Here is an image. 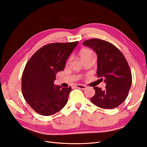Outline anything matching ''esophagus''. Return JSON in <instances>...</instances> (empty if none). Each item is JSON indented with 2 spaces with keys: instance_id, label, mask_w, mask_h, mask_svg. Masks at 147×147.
<instances>
[{
  "instance_id": "esophagus-1",
  "label": "esophagus",
  "mask_w": 147,
  "mask_h": 147,
  "mask_svg": "<svg viewBox=\"0 0 147 147\" xmlns=\"http://www.w3.org/2000/svg\"><path fill=\"white\" fill-rule=\"evenodd\" d=\"M76 87L77 88H79V89H81V90H85V89L86 88V86H84V85H82V84H78L76 85Z\"/></svg>"
}]
</instances>
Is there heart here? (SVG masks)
<instances>
[{"label": "heart", "instance_id": "1", "mask_svg": "<svg viewBox=\"0 0 147 147\" xmlns=\"http://www.w3.org/2000/svg\"><path fill=\"white\" fill-rule=\"evenodd\" d=\"M92 53H93L92 51H91L90 50H89V49H87V48H84V49L80 51V55L82 59L84 57H86L89 55L92 54Z\"/></svg>", "mask_w": 147, "mask_h": 147}]
</instances>
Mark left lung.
<instances>
[{
	"mask_svg": "<svg viewBox=\"0 0 147 147\" xmlns=\"http://www.w3.org/2000/svg\"><path fill=\"white\" fill-rule=\"evenodd\" d=\"M83 45L97 56V75L106 83L105 89L94 87L92 104L102 109L117 107L126 100L131 86L132 74L123 53L113 44L98 38L87 40Z\"/></svg>",
	"mask_w": 147,
	"mask_h": 147,
	"instance_id": "left-lung-1",
	"label": "left lung"
}]
</instances>
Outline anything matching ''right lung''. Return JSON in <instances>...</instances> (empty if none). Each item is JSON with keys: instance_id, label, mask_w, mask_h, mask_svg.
<instances>
[{"instance_id": "obj_1", "label": "right lung", "mask_w": 147, "mask_h": 147, "mask_svg": "<svg viewBox=\"0 0 147 147\" xmlns=\"http://www.w3.org/2000/svg\"><path fill=\"white\" fill-rule=\"evenodd\" d=\"M78 43L48 44L35 52L26 64L22 75V92L30 107L40 115L55 114L67 102L71 87L56 86L54 82Z\"/></svg>"}]
</instances>
